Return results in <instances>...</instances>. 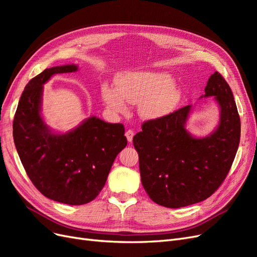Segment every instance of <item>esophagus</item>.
I'll use <instances>...</instances> for the list:
<instances>
[{
  "label": "esophagus",
  "mask_w": 257,
  "mask_h": 257,
  "mask_svg": "<svg viewBox=\"0 0 257 257\" xmlns=\"http://www.w3.org/2000/svg\"><path fill=\"white\" fill-rule=\"evenodd\" d=\"M125 136L127 138V142L132 143V141H133V137H134V131L133 130H127L125 132Z\"/></svg>",
  "instance_id": "1"
}]
</instances>
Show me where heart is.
<instances>
[{
  "label": "heart",
  "instance_id": "b5f03b06",
  "mask_svg": "<svg viewBox=\"0 0 257 257\" xmlns=\"http://www.w3.org/2000/svg\"><path fill=\"white\" fill-rule=\"evenodd\" d=\"M172 84L173 79L165 74H127L116 81L118 91L105 85L102 96L106 106L114 112L125 113L127 102L141 104L145 115L161 116L168 113L177 103L178 92Z\"/></svg>",
  "mask_w": 257,
  "mask_h": 257
}]
</instances>
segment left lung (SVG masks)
Masks as SVG:
<instances>
[{
  "label": "left lung",
  "mask_w": 257,
  "mask_h": 257,
  "mask_svg": "<svg viewBox=\"0 0 257 257\" xmlns=\"http://www.w3.org/2000/svg\"><path fill=\"white\" fill-rule=\"evenodd\" d=\"M205 92L221 107L219 127L209 137L194 138L186 132L191 106H184L145 121L133 138L144 189L161 206L181 208L207 199L224 182L235 160L240 116L232 92L219 72L210 76Z\"/></svg>",
  "instance_id": "left-lung-1"
}]
</instances>
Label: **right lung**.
<instances>
[{
    "instance_id": "right-lung-1",
    "label": "right lung",
    "mask_w": 257,
    "mask_h": 257,
    "mask_svg": "<svg viewBox=\"0 0 257 257\" xmlns=\"http://www.w3.org/2000/svg\"><path fill=\"white\" fill-rule=\"evenodd\" d=\"M76 65L46 68L26 85L13 122L15 146L26 173L44 196L62 204L84 205L104 188L108 174L127 139L122 123L95 116L68 134H52L40 114L43 84Z\"/></svg>"
}]
</instances>
